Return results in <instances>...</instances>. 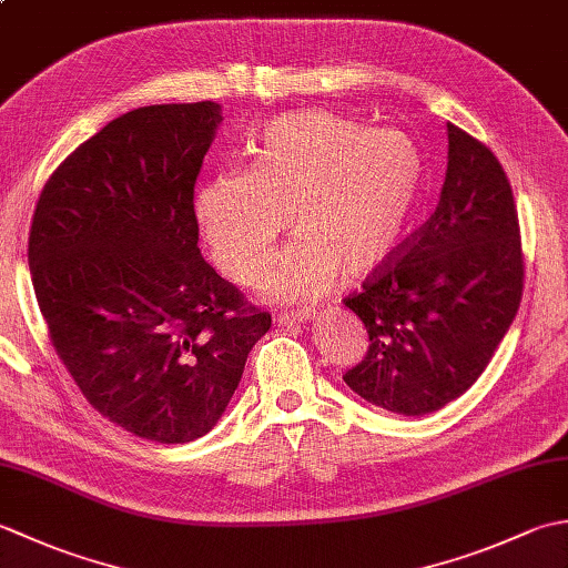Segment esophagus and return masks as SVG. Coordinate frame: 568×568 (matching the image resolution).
Listing matches in <instances>:
<instances>
[{"label":"esophagus","instance_id":"obj_1","mask_svg":"<svg viewBox=\"0 0 568 568\" xmlns=\"http://www.w3.org/2000/svg\"><path fill=\"white\" fill-rule=\"evenodd\" d=\"M312 315H315V310L312 307H300L297 312H281V315L275 317V322L283 324V327H291V324L307 322Z\"/></svg>","mask_w":568,"mask_h":568}]
</instances>
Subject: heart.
Wrapping results in <instances>:
<instances>
[{
	"label": "heart",
	"instance_id": "obj_1",
	"mask_svg": "<svg viewBox=\"0 0 568 568\" xmlns=\"http://www.w3.org/2000/svg\"><path fill=\"white\" fill-rule=\"evenodd\" d=\"M425 161L400 131H371L324 110L277 116L251 165L204 180L195 216L216 265L251 283L287 222L297 232L271 261L263 293L293 305L366 275L400 244Z\"/></svg>",
	"mask_w": 568,
	"mask_h": 568
}]
</instances>
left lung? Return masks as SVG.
I'll return each instance as SVG.
<instances>
[{"instance_id":"1","label":"left lung","mask_w":568,"mask_h":568,"mask_svg":"<svg viewBox=\"0 0 568 568\" xmlns=\"http://www.w3.org/2000/svg\"><path fill=\"white\" fill-rule=\"evenodd\" d=\"M449 131L437 210L344 297L368 332L348 388L388 413L419 417L464 395L490 364L525 287L510 180L486 143Z\"/></svg>"}]
</instances>
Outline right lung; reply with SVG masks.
<instances>
[{
    "instance_id": "1",
    "label": "right lung",
    "mask_w": 568,
    "mask_h": 568,
    "mask_svg": "<svg viewBox=\"0 0 568 568\" xmlns=\"http://www.w3.org/2000/svg\"><path fill=\"white\" fill-rule=\"evenodd\" d=\"M220 110L114 119L55 168L31 220V281L58 358L102 417L159 444L216 425L271 329L197 248L195 183Z\"/></svg>"
}]
</instances>
